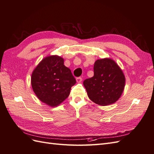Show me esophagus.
Wrapping results in <instances>:
<instances>
[{"label":"esophagus","mask_w":154,"mask_h":154,"mask_svg":"<svg viewBox=\"0 0 154 154\" xmlns=\"http://www.w3.org/2000/svg\"><path fill=\"white\" fill-rule=\"evenodd\" d=\"M82 81V78L81 77H78L76 78V82L77 83H80Z\"/></svg>","instance_id":"obj_1"}]
</instances>
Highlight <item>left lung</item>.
I'll use <instances>...</instances> for the list:
<instances>
[{
  "label": "left lung",
  "mask_w": 154,
  "mask_h": 154,
  "mask_svg": "<svg viewBox=\"0 0 154 154\" xmlns=\"http://www.w3.org/2000/svg\"><path fill=\"white\" fill-rule=\"evenodd\" d=\"M89 99L101 105H109L117 101L125 86L123 72L111 58L97 60L94 64V76L83 82Z\"/></svg>",
  "instance_id": "1"
}]
</instances>
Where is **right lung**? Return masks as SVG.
<instances>
[{"instance_id":"right-lung-1","label":"right lung","mask_w":154,"mask_h":154,"mask_svg":"<svg viewBox=\"0 0 154 154\" xmlns=\"http://www.w3.org/2000/svg\"><path fill=\"white\" fill-rule=\"evenodd\" d=\"M32 88L43 103L54 107L67 98L76 80L64 60L58 55L45 57L31 74Z\"/></svg>"}]
</instances>
